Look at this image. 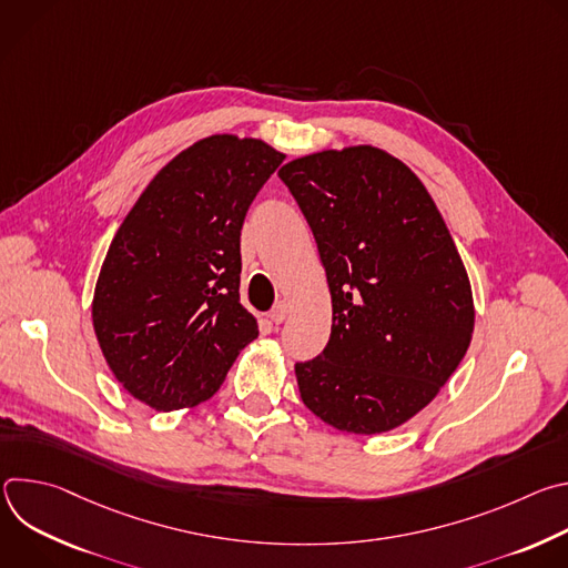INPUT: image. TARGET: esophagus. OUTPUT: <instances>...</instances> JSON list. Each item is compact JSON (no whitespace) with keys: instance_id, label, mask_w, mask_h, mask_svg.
<instances>
[{"instance_id":"esophagus-1","label":"esophagus","mask_w":568,"mask_h":568,"mask_svg":"<svg viewBox=\"0 0 568 568\" xmlns=\"http://www.w3.org/2000/svg\"><path fill=\"white\" fill-rule=\"evenodd\" d=\"M270 318L276 323V326H278V323H283V321L287 318V303H285V301H278V303L270 310Z\"/></svg>"}]
</instances>
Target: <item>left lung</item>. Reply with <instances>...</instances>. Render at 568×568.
Segmentation results:
<instances>
[{"mask_svg": "<svg viewBox=\"0 0 568 568\" xmlns=\"http://www.w3.org/2000/svg\"><path fill=\"white\" fill-rule=\"evenodd\" d=\"M278 178L333 298L326 348L294 366L301 399L339 432H390L438 395L471 342V287L449 229L423 182L373 145L298 156Z\"/></svg>", "mask_w": 568, "mask_h": 568, "instance_id": "1", "label": "left lung"}]
</instances>
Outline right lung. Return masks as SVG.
I'll return each instance as SVG.
<instances>
[{
	"instance_id": "right-lung-1",
	"label": "right lung",
	"mask_w": 568,
	"mask_h": 568,
	"mask_svg": "<svg viewBox=\"0 0 568 568\" xmlns=\"http://www.w3.org/2000/svg\"><path fill=\"white\" fill-rule=\"evenodd\" d=\"M283 159L261 139L206 136L154 175L119 226L92 318L114 377L148 407L209 399L258 337L240 305V229Z\"/></svg>"
}]
</instances>
